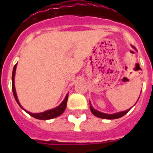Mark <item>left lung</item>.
<instances>
[{"instance_id":"1","label":"left lung","mask_w":153,"mask_h":153,"mask_svg":"<svg viewBox=\"0 0 153 153\" xmlns=\"http://www.w3.org/2000/svg\"><path fill=\"white\" fill-rule=\"evenodd\" d=\"M132 47H133L135 50H136V47H133V46H132ZM90 111H91V113H93L94 116L99 117V118L106 119V120H114V119L120 118V117H123L125 114H126V113H128V112H129L131 109L130 108V109H127V110H126V111L120 112V113H114V114H106V113H101V112H99V111H97V110H96V109H94L93 107H92L91 103H90Z\"/></svg>"}]
</instances>
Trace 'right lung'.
Here are the masks:
<instances>
[{
    "mask_svg": "<svg viewBox=\"0 0 153 153\" xmlns=\"http://www.w3.org/2000/svg\"><path fill=\"white\" fill-rule=\"evenodd\" d=\"M17 64L14 65L13 70V73H12V90H13V96H14V98H15L17 103L19 104V106H21L23 109H24V108L21 106L20 102H19L18 99H17V93H16L15 86H14V76H15V71H16V67H17ZM67 100H68V94L66 96L64 100L62 102V103L60 104V106H57L56 108H54V109H51V110H47V111H45L44 112V113H30V112L26 111L25 109H24V110H25L28 114L30 115L31 117H34V118L36 119H38V120H51V119L59 117V116H60V115L64 112L65 109H66V107H67Z\"/></svg>",
    "mask_w": 153,
    "mask_h": 153,
    "instance_id": "right-lung-1",
    "label": "right lung"
}]
</instances>
